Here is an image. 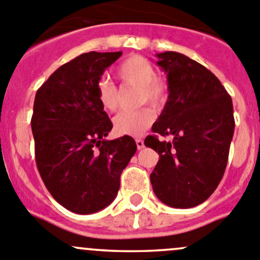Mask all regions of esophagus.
<instances>
[{"instance_id": "34e87169", "label": "esophagus", "mask_w": 260, "mask_h": 260, "mask_svg": "<svg viewBox=\"0 0 260 260\" xmlns=\"http://www.w3.org/2000/svg\"><path fill=\"white\" fill-rule=\"evenodd\" d=\"M136 145H137L138 150H142V148L145 147V143H143V140H141V138H137V140H136Z\"/></svg>"}]
</instances>
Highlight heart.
I'll return each mask as SVG.
<instances>
[{
    "instance_id": "b5f03b06",
    "label": "heart",
    "mask_w": 260,
    "mask_h": 260,
    "mask_svg": "<svg viewBox=\"0 0 260 260\" xmlns=\"http://www.w3.org/2000/svg\"><path fill=\"white\" fill-rule=\"evenodd\" d=\"M117 76L124 85L140 89L141 104L161 108L169 98V85L165 79L156 75L155 69L146 58L133 54L125 58L117 67ZM96 98L105 112H114L119 105L118 89L112 81L102 79L96 84ZM155 119L151 108L145 107L136 112H120L114 118V131L120 136H141Z\"/></svg>"
}]
</instances>
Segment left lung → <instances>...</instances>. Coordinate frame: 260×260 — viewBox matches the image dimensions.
<instances>
[{"label": "left lung", "instance_id": "1", "mask_svg": "<svg viewBox=\"0 0 260 260\" xmlns=\"http://www.w3.org/2000/svg\"><path fill=\"white\" fill-rule=\"evenodd\" d=\"M156 55L168 74L169 99L152 125L155 135L145 140L160 155L150 180L165 205L196 207L216 190L225 173L235 129L233 100L201 63L176 52ZM158 135H173V141Z\"/></svg>", "mask_w": 260, "mask_h": 260}]
</instances>
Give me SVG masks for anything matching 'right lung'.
Returning <instances> with one entry per match:
<instances>
[{
	"instance_id": "obj_1",
	"label": "right lung",
	"mask_w": 260,
	"mask_h": 260,
	"mask_svg": "<svg viewBox=\"0 0 260 260\" xmlns=\"http://www.w3.org/2000/svg\"><path fill=\"white\" fill-rule=\"evenodd\" d=\"M122 52H89L64 63L38 89L31 117L38 170L52 197L80 215L114 201L137 146L129 136L104 140L113 124L96 84Z\"/></svg>"
}]
</instances>
